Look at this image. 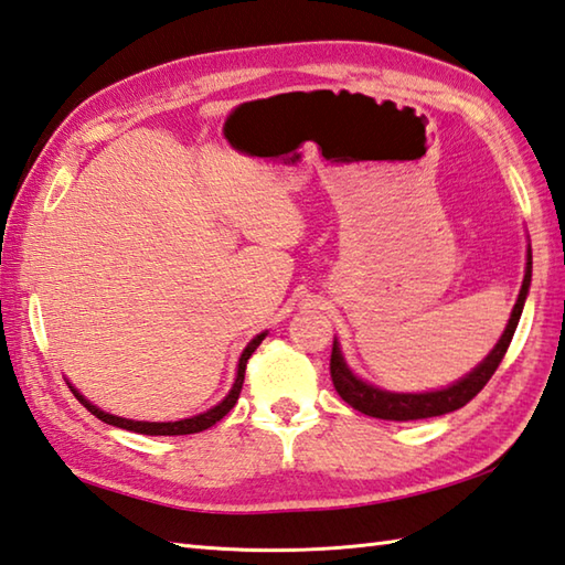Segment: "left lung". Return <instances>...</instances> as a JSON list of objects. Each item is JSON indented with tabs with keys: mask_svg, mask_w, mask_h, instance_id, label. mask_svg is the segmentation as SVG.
Masks as SVG:
<instances>
[{
	"mask_svg": "<svg viewBox=\"0 0 565 565\" xmlns=\"http://www.w3.org/2000/svg\"><path fill=\"white\" fill-rule=\"evenodd\" d=\"M529 284H532V252H529L522 291H519L512 318L510 323H507L500 342H497L494 350L484 358L480 367H475L466 380L456 382L452 386H448V390L428 392V394H392V392L377 390V386L358 380L355 374L348 370L345 360L340 355L338 342H333V352H330V377H333V386L340 394V399L348 402L352 408H358V412L374 418H384V422H416V418L450 414L456 412V408L466 406L470 399H475V396L482 392V386L490 382L497 367H500V362L504 360L507 348H510V342L514 338L519 318H522Z\"/></svg>",
	"mask_w": 565,
	"mask_h": 565,
	"instance_id": "1",
	"label": "left lung"
}]
</instances>
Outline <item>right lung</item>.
Here are the masks:
<instances>
[{
  "instance_id": "add662e5",
  "label": "right lung",
  "mask_w": 565,
  "mask_h": 565,
  "mask_svg": "<svg viewBox=\"0 0 565 565\" xmlns=\"http://www.w3.org/2000/svg\"><path fill=\"white\" fill-rule=\"evenodd\" d=\"M264 335H267V333H262V335L254 338V340L249 342V345L245 348V352H242V358H239V367H237V380H235V384H232V390H230V394L225 396V399L220 402L217 406L210 408V412H205V414H198V416H193V418H183V422H173V424L129 422V418H119V416H113V414L99 412L97 406H93L90 402L83 399V394H81V392H75L73 386H71V392L75 394V399L81 402V404L87 408V412H90L93 416H97L99 422L109 424V426L135 430V434H143V436H188V434H201V430H205V428H210V426H215V424L220 422V418H223V416L230 412V408L237 404V399H239V392H242V382H245L247 360L252 358V352L259 348V342L264 340Z\"/></svg>"
}]
</instances>
